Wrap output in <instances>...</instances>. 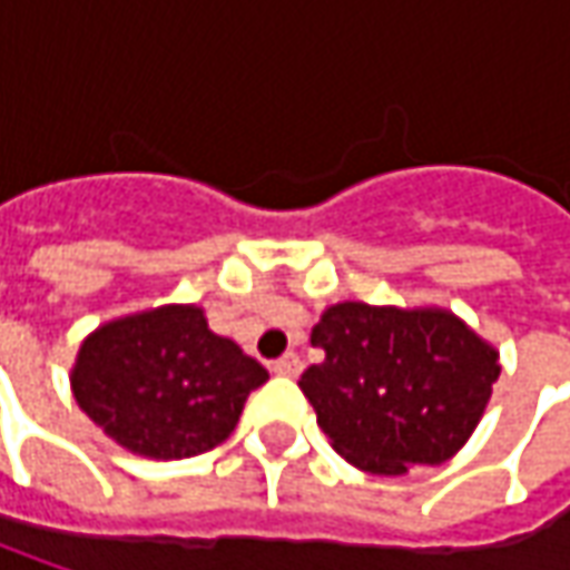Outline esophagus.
I'll use <instances>...</instances> for the list:
<instances>
[{"instance_id":"esophagus-1","label":"esophagus","mask_w":570,"mask_h":570,"mask_svg":"<svg viewBox=\"0 0 570 570\" xmlns=\"http://www.w3.org/2000/svg\"><path fill=\"white\" fill-rule=\"evenodd\" d=\"M273 371L275 374H282V377H297V374L304 371V362L297 358L295 352H285L278 362H273Z\"/></svg>"}]
</instances>
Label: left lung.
Wrapping results in <instances>:
<instances>
[{
    "label": "left lung",
    "mask_w": 570,
    "mask_h": 570,
    "mask_svg": "<svg viewBox=\"0 0 570 570\" xmlns=\"http://www.w3.org/2000/svg\"><path fill=\"white\" fill-rule=\"evenodd\" d=\"M311 342L323 362L297 386L333 450L374 475L450 460L470 441L501 374L492 345L441 307L342 301L323 311Z\"/></svg>",
    "instance_id": "1"
}]
</instances>
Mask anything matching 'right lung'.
Listing matches in <instances>:
<instances>
[{
	"label": "right lung",
	"instance_id": "add662e5",
	"mask_svg": "<svg viewBox=\"0 0 570 570\" xmlns=\"http://www.w3.org/2000/svg\"><path fill=\"white\" fill-rule=\"evenodd\" d=\"M269 381L196 304H165L98 326L78 348L72 393L120 448L184 460L228 441L244 403Z\"/></svg>",
	"mask_w": 570,
	"mask_h": 570
}]
</instances>
